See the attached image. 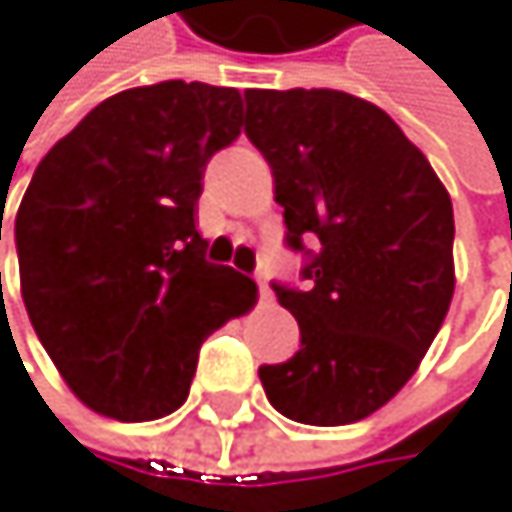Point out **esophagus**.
Segmentation results:
<instances>
[{
	"instance_id": "1",
	"label": "esophagus",
	"mask_w": 512,
	"mask_h": 512,
	"mask_svg": "<svg viewBox=\"0 0 512 512\" xmlns=\"http://www.w3.org/2000/svg\"><path fill=\"white\" fill-rule=\"evenodd\" d=\"M256 284H259V299H262V302H271V290H268L265 280H262V277H256Z\"/></svg>"
}]
</instances>
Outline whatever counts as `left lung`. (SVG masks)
Here are the masks:
<instances>
[{"mask_svg": "<svg viewBox=\"0 0 512 512\" xmlns=\"http://www.w3.org/2000/svg\"><path fill=\"white\" fill-rule=\"evenodd\" d=\"M244 100L284 241L305 256L302 287L274 284L302 345L259 366L265 397L302 424L360 421L415 375L443 326L455 293L452 198L397 121L360 97L293 88Z\"/></svg>", "mask_w": 512, "mask_h": 512, "instance_id": "8db88e82", "label": "left lung"}]
</instances>
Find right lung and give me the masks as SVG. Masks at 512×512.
I'll return each instance as SVG.
<instances>
[{"label":"right lung","mask_w":512,"mask_h":512,"mask_svg":"<svg viewBox=\"0 0 512 512\" xmlns=\"http://www.w3.org/2000/svg\"><path fill=\"white\" fill-rule=\"evenodd\" d=\"M241 115L235 88H131L33 173L14 219L23 305L72 394L100 415L180 409L201 342L256 302L247 274L204 259L195 228L204 167L238 140Z\"/></svg>","instance_id":"right-lung-1"}]
</instances>
